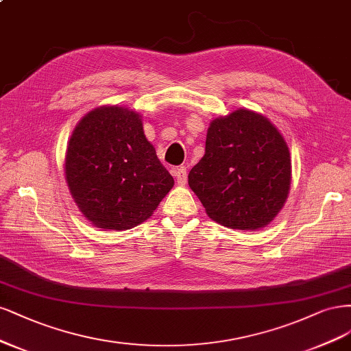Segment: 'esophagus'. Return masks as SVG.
<instances>
[{"mask_svg": "<svg viewBox=\"0 0 351 351\" xmlns=\"http://www.w3.org/2000/svg\"><path fill=\"white\" fill-rule=\"evenodd\" d=\"M173 175H175V178H176L178 185H185V184H186L188 173H186V169H185V167H178V169H175Z\"/></svg>", "mask_w": 351, "mask_h": 351, "instance_id": "obj_1", "label": "esophagus"}]
</instances>
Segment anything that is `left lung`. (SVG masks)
Wrapping results in <instances>:
<instances>
[{"instance_id": "obj_1", "label": "left lung", "mask_w": 351, "mask_h": 351, "mask_svg": "<svg viewBox=\"0 0 351 351\" xmlns=\"http://www.w3.org/2000/svg\"><path fill=\"white\" fill-rule=\"evenodd\" d=\"M291 180L289 147L265 117L237 109L210 123L206 154L191 169L189 188L208 217L239 230H258L285 206Z\"/></svg>"}]
</instances>
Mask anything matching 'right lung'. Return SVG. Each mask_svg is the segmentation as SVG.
I'll list each match as a JSON object with an SVG mask.
<instances>
[{
  "mask_svg": "<svg viewBox=\"0 0 351 351\" xmlns=\"http://www.w3.org/2000/svg\"><path fill=\"white\" fill-rule=\"evenodd\" d=\"M65 179L83 216L110 230L149 219L175 184L145 138L141 117L122 106L96 108L77 123Z\"/></svg>",
  "mask_w": 351,
  "mask_h": 351,
  "instance_id": "right-lung-1",
  "label": "right lung"
}]
</instances>
